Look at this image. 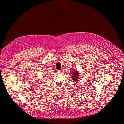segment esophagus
<instances>
[{"label": "esophagus", "mask_w": 124, "mask_h": 124, "mask_svg": "<svg viewBox=\"0 0 124 124\" xmlns=\"http://www.w3.org/2000/svg\"><path fill=\"white\" fill-rule=\"evenodd\" d=\"M61 72H62L61 70H57V73H59V74H60Z\"/></svg>", "instance_id": "obj_1"}]
</instances>
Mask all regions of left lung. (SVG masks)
<instances>
[{
  "label": "left lung",
  "mask_w": 124,
  "mask_h": 124,
  "mask_svg": "<svg viewBox=\"0 0 124 124\" xmlns=\"http://www.w3.org/2000/svg\"><path fill=\"white\" fill-rule=\"evenodd\" d=\"M79 73H78L77 71H74L72 73V78H73V80L74 81H77L78 79V76H79Z\"/></svg>",
  "instance_id": "1"
}]
</instances>
